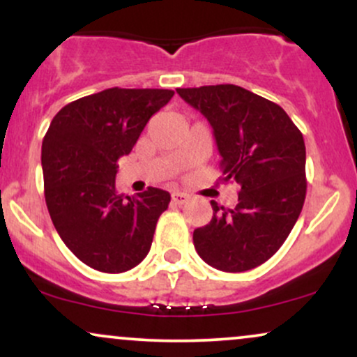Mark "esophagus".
I'll return each mask as SVG.
<instances>
[{
	"label": "esophagus",
	"instance_id": "34e87169",
	"mask_svg": "<svg viewBox=\"0 0 357 357\" xmlns=\"http://www.w3.org/2000/svg\"><path fill=\"white\" fill-rule=\"evenodd\" d=\"M171 199H173L174 204H178V206H181L190 199V196L186 195V192H179V191H174L173 195H171Z\"/></svg>",
	"mask_w": 357,
	"mask_h": 357
}]
</instances>
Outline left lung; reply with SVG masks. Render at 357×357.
Masks as SVG:
<instances>
[{
    "label": "left lung",
    "mask_w": 357,
    "mask_h": 357,
    "mask_svg": "<svg viewBox=\"0 0 357 357\" xmlns=\"http://www.w3.org/2000/svg\"><path fill=\"white\" fill-rule=\"evenodd\" d=\"M176 92L211 124L223 181L240 184L233 210L211 202V221L192 233L196 252L223 272L255 268L284 245L304 206L302 132L280 105L238 85Z\"/></svg>",
    "instance_id": "1"
}]
</instances>
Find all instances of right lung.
<instances>
[{"instance_id":"obj_1","label":"right lung","mask_w":357,"mask_h":357,"mask_svg":"<svg viewBox=\"0 0 357 357\" xmlns=\"http://www.w3.org/2000/svg\"><path fill=\"white\" fill-rule=\"evenodd\" d=\"M173 90L107 89L59 110L43 137L45 202L60 238L89 267L105 273L134 268L149 253L171 196L147 188L119 195L117 161L129 154L147 121Z\"/></svg>"}]
</instances>
